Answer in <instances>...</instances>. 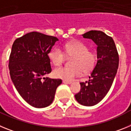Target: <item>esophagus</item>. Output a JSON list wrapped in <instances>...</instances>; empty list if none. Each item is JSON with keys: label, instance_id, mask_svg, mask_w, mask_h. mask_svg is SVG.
<instances>
[{"label": "esophagus", "instance_id": "esophagus-1", "mask_svg": "<svg viewBox=\"0 0 131 131\" xmlns=\"http://www.w3.org/2000/svg\"><path fill=\"white\" fill-rule=\"evenodd\" d=\"M63 83H65V84H71V83H72V82L68 81H66V80H63Z\"/></svg>", "mask_w": 131, "mask_h": 131}]
</instances>
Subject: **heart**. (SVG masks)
Returning <instances> with one entry per match:
<instances>
[{
    "label": "heart",
    "mask_w": 131,
    "mask_h": 131,
    "mask_svg": "<svg viewBox=\"0 0 131 131\" xmlns=\"http://www.w3.org/2000/svg\"><path fill=\"white\" fill-rule=\"evenodd\" d=\"M64 52L58 47L52 48L48 56L55 66H60L66 56L72 58L70 67H59L54 70L56 77L66 81H71L75 77L84 73H89L95 68L98 56L96 52L89 50L86 44L79 40H73L64 45Z\"/></svg>",
    "instance_id": "b5f03b06"
}]
</instances>
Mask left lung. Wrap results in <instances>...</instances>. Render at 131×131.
<instances>
[{
  "instance_id": "obj_1",
  "label": "left lung",
  "mask_w": 131,
  "mask_h": 131,
  "mask_svg": "<svg viewBox=\"0 0 131 131\" xmlns=\"http://www.w3.org/2000/svg\"><path fill=\"white\" fill-rule=\"evenodd\" d=\"M97 45L98 61L90 79L82 82L81 90L75 95L80 104L92 106L100 102L110 91L119 66V54L112 37L101 31L92 30L82 35Z\"/></svg>"
}]
</instances>
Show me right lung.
Returning <instances> with one entry per match:
<instances>
[{
    "instance_id": "right-lung-1",
    "label": "right lung",
    "mask_w": 131,
    "mask_h": 131,
    "mask_svg": "<svg viewBox=\"0 0 131 131\" xmlns=\"http://www.w3.org/2000/svg\"><path fill=\"white\" fill-rule=\"evenodd\" d=\"M58 40L56 37L33 31L16 39L12 45L8 64L10 77L21 96L35 107L51 104L62 82L59 79H42L52 71L48 53Z\"/></svg>"
}]
</instances>
